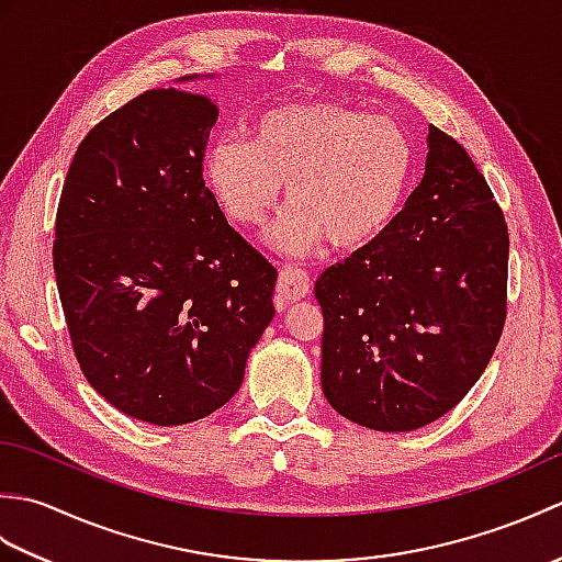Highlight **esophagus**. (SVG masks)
Listing matches in <instances>:
<instances>
[{"label": "esophagus", "instance_id": "34e87169", "mask_svg": "<svg viewBox=\"0 0 562 562\" xmlns=\"http://www.w3.org/2000/svg\"><path fill=\"white\" fill-rule=\"evenodd\" d=\"M278 304L288 306L290 302H300L312 292V282L308 274L300 268H282L278 278Z\"/></svg>", "mask_w": 562, "mask_h": 562}]
</instances>
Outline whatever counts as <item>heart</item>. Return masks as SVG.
<instances>
[{"mask_svg":"<svg viewBox=\"0 0 562 562\" xmlns=\"http://www.w3.org/2000/svg\"><path fill=\"white\" fill-rule=\"evenodd\" d=\"M413 145L391 117L330 101H300L258 117L250 142L222 137L205 154V178L226 217L258 229L288 186L294 207L270 241L306 256L372 244L396 220L413 178Z\"/></svg>","mask_w":562,"mask_h":562,"instance_id":"obj_1","label":"heart"}]
</instances>
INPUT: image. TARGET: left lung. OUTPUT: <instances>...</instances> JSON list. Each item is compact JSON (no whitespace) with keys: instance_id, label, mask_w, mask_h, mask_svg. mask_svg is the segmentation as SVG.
<instances>
[{"instance_id":"left-lung-1","label":"left lung","mask_w":562,"mask_h":562,"mask_svg":"<svg viewBox=\"0 0 562 562\" xmlns=\"http://www.w3.org/2000/svg\"><path fill=\"white\" fill-rule=\"evenodd\" d=\"M503 210L457 139L429 125L423 181L389 229L316 280L321 389L348 420L413 432L491 362L507 316Z\"/></svg>"}]
</instances>
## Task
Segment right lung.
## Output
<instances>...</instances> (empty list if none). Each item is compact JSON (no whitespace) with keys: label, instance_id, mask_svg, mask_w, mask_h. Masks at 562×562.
Returning a JSON list of instances; mask_svg holds the SVG:
<instances>
[{"label":"right lung","instance_id":"1","mask_svg":"<svg viewBox=\"0 0 562 562\" xmlns=\"http://www.w3.org/2000/svg\"><path fill=\"white\" fill-rule=\"evenodd\" d=\"M217 115L200 93H139L83 137L57 207L53 266L81 372L159 427L222 408L274 316L278 270L202 181Z\"/></svg>","mask_w":562,"mask_h":562}]
</instances>
